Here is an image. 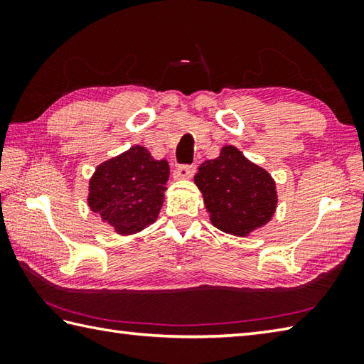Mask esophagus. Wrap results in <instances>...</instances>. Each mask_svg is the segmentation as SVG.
Returning <instances> with one entry per match:
<instances>
[{"mask_svg": "<svg viewBox=\"0 0 364 364\" xmlns=\"http://www.w3.org/2000/svg\"><path fill=\"white\" fill-rule=\"evenodd\" d=\"M194 172H196V166L181 164V166H178L175 168L173 175H175L176 180H186V178H191L192 175H194Z\"/></svg>", "mask_w": 364, "mask_h": 364, "instance_id": "1", "label": "esophagus"}]
</instances>
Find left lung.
Returning <instances> with one entry per match:
<instances>
[{
	"instance_id": "8db88e82",
	"label": "left lung",
	"mask_w": 364,
	"mask_h": 364,
	"mask_svg": "<svg viewBox=\"0 0 364 364\" xmlns=\"http://www.w3.org/2000/svg\"><path fill=\"white\" fill-rule=\"evenodd\" d=\"M194 180L215 228L247 236L272 219L278 200L275 181L236 146H223L219 158L205 161Z\"/></svg>"
}]
</instances>
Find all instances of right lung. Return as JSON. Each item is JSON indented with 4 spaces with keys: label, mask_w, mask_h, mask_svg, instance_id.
Segmentation results:
<instances>
[{
    "label": "right lung",
    "mask_w": 364,
    "mask_h": 364,
    "mask_svg": "<svg viewBox=\"0 0 364 364\" xmlns=\"http://www.w3.org/2000/svg\"><path fill=\"white\" fill-rule=\"evenodd\" d=\"M166 159L134 145L100 164L89 183L90 210L119 235H133L156 220L168 180Z\"/></svg>",
    "instance_id": "obj_1"
}]
</instances>
